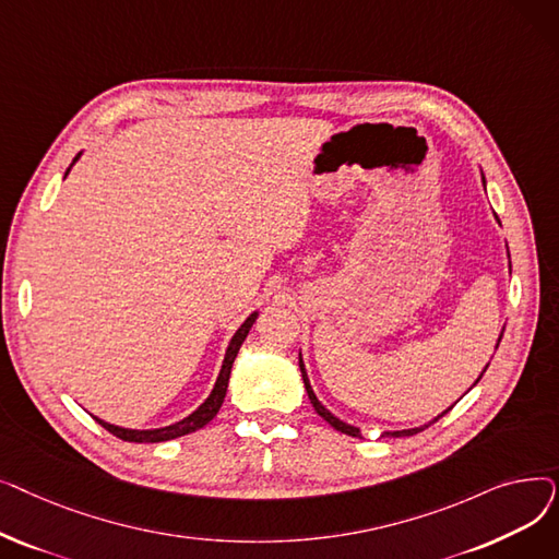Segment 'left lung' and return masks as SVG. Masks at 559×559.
<instances>
[{"label": "left lung", "instance_id": "1", "mask_svg": "<svg viewBox=\"0 0 559 559\" xmlns=\"http://www.w3.org/2000/svg\"><path fill=\"white\" fill-rule=\"evenodd\" d=\"M483 183H485V181H483ZM496 219H498V217H496ZM501 337H503V333H501ZM501 337H498V342H501ZM496 346H498V344H496ZM299 367H301V376H304V385H306L308 399H310L312 407L317 409V415H319L321 419H326V421H329V424H331V426H333L335 430H340V432H344V435H350V437H360V428H356V426H350V424H344L342 419H337L335 415H331V413H329V409H326L324 405H321V403H319V399L314 396V392H312V388H310V380H308V373H306V367H304V360H301V356H299ZM487 367H489V365H487ZM487 367L483 369V373L487 371ZM483 373L478 376V380L483 378ZM478 380H476V383H478ZM476 383H474V385H476ZM451 407H453V405H451ZM451 407H449V409H451ZM449 409H444V413H442V415H439V417H444V415L449 413ZM439 417H437V419H439ZM437 419H432L430 424H435ZM430 424H426V426H419V428H409V430H394V432H385V435H392V437H403V435H417L419 430L428 428Z\"/></svg>", "mask_w": 559, "mask_h": 559}]
</instances>
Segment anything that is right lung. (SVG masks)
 I'll return each mask as SVG.
<instances>
[{"instance_id":"obj_1","label":"right lung","mask_w":559,"mask_h":559,"mask_svg":"<svg viewBox=\"0 0 559 559\" xmlns=\"http://www.w3.org/2000/svg\"><path fill=\"white\" fill-rule=\"evenodd\" d=\"M79 156H81V154H79ZM79 156H76V158H79ZM76 158L72 160V165L76 163ZM72 165L68 167V171L72 169ZM68 171H66V176H68ZM255 317H258V312L249 314L245 324H242L238 331H235V335H233V340H230V344H228V348H226V356H224V362H222V369H219V376H217V383H215L211 396L205 399V401L194 409V413L188 415L186 419L176 421V424H171V426H165V428H152V430L120 428V426H112V424H108V421H102V419H97V417H95V421H99V424H102L108 432H112L115 437L124 439V442H138V444L167 442V439L183 437V435H188V432H194V430L203 428L205 424L213 421L215 415L219 413V407H222L224 396H226V388H228V378H230L233 362H235V358H238V350H240L242 342L247 340V335H249V331H251V326H253Z\"/></svg>"}]
</instances>
